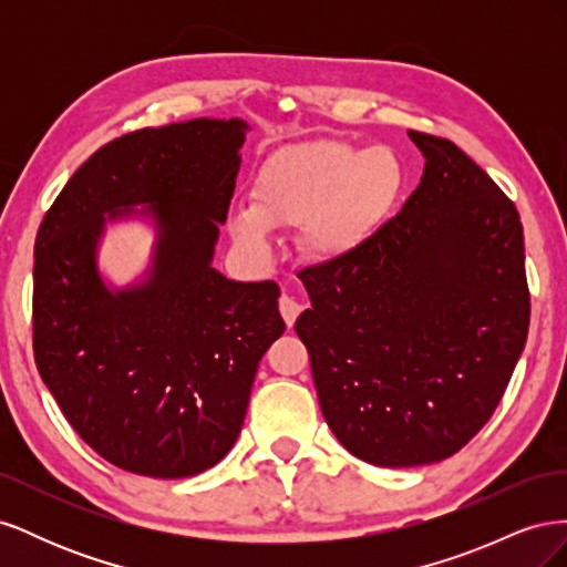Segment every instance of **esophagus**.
I'll use <instances>...</instances> for the list:
<instances>
[{
  "label": "esophagus",
  "instance_id": "esophagus-1",
  "mask_svg": "<svg viewBox=\"0 0 567 567\" xmlns=\"http://www.w3.org/2000/svg\"><path fill=\"white\" fill-rule=\"evenodd\" d=\"M279 312H281L286 326L290 329V326L296 323L298 315L302 312V305H300L293 296H281V300H279Z\"/></svg>",
  "mask_w": 567,
  "mask_h": 567
}]
</instances>
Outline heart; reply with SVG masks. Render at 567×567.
I'll list each match as a JSON object with an SVG mask.
<instances>
[{
  "label": "heart",
  "instance_id": "obj_1",
  "mask_svg": "<svg viewBox=\"0 0 567 567\" xmlns=\"http://www.w3.org/2000/svg\"><path fill=\"white\" fill-rule=\"evenodd\" d=\"M402 167L383 146L357 151L319 140L269 156L252 184V205H236L229 231L250 250L269 248L271 229H300L317 260L362 248L383 227L402 192Z\"/></svg>",
  "mask_w": 567,
  "mask_h": 567
}]
</instances>
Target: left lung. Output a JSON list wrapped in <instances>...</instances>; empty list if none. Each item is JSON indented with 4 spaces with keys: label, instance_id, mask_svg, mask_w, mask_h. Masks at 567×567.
<instances>
[{
    "label": "left lung",
    "instance_id": "obj_1",
    "mask_svg": "<svg viewBox=\"0 0 567 567\" xmlns=\"http://www.w3.org/2000/svg\"><path fill=\"white\" fill-rule=\"evenodd\" d=\"M409 140L416 192L362 248L300 271L296 321L326 423L388 468L447 458L489 421L529 326L516 205L450 140Z\"/></svg>",
    "mask_w": 567,
    "mask_h": 567
}]
</instances>
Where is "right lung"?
<instances>
[{
	"instance_id": "1",
	"label": "right lung",
	"mask_w": 567,
	"mask_h": 567,
	"mask_svg": "<svg viewBox=\"0 0 567 567\" xmlns=\"http://www.w3.org/2000/svg\"><path fill=\"white\" fill-rule=\"evenodd\" d=\"M246 132L241 117H196L120 136L40 225L38 371L75 433L123 471L188 477L225 458L257 364L286 329L277 284L213 267ZM123 216L151 218L157 244L144 282L109 289L95 255L105 221Z\"/></svg>"
}]
</instances>
